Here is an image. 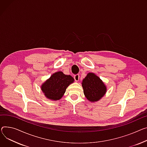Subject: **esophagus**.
<instances>
[{"mask_svg":"<svg viewBox=\"0 0 147 147\" xmlns=\"http://www.w3.org/2000/svg\"><path fill=\"white\" fill-rule=\"evenodd\" d=\"M74 80H75V81L76 82H79V79H80V76L79 75V74H76V75H75L74 76Z\"/></svg>","mask_w":147,"mask_h":147,"instance_id":"1","label":"esophagus"}]
</instances>
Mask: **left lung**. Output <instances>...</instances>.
Here are the masks:
<instances>
[{
  "instance_id": "8db88e82",
  "label": "left lung",
  "mask_w": 147,
  "mask_h": 147,
  "mask_svg": "<svg viewBox=\"0 0 147 147\" xmlns=\"http://www.w3.org/2000/svg\"><path fill=\"white\" fill-rule=\"evenodd\" d=\"M82 87L86 99L90 102L100 100L107 92V87L99 76L89 73L83 80Z\"/></svg>"
}]
</instances>
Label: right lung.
I'll list each match as a JSON object with an SVG mask.
<instances>
[{
  "label": "right lung",
  "mask_w": 147,
  "mask_h": 147,
  "mask_svg": "<svg viewBox=\"0 0 147 147\" xmlns=\"http://www.w3.org/2000/svg\"><path fill=\"white\" fill-rule=\"evenodd\" d=\"M74 81L70 75H65L62 71L53 73L51 77L44 82L41 89L47 99L53 101L58 100L62 98L66 89Z\"/></svg>",
  "instance_id": "1"
}]
</instances>
